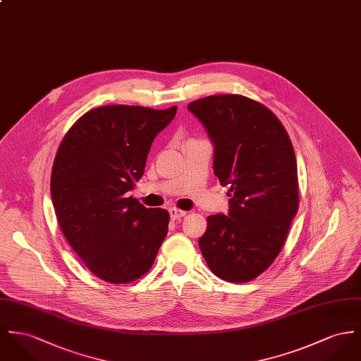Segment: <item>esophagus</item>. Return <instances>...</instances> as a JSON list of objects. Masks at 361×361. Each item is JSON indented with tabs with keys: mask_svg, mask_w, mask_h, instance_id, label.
Wrapping results in <instances>:
<instances>
[{
	"mask_svg": "<svg viewBox=\"0 0 361 361\" xmlns=\"http://www.w3.org/2000/svg\"><path fill=\"white\" fill-rule=\"evenodd\" d=\"M169 214H170V219H171V220H178V219H183V217L187 214V212L178 210V209H176V207H171V209H169Z\"/></svg>",
	"mask_w": 361,
	"mask_h": 361,
	"instance_id": "34e87169",
	"label": "esophagus"
}]
</instances>
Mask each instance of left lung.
Segmentation results:
<instances>
[{
    "instance_id": "obj_1",
    "label": "left lung",
    "mask_w": 361,
    "mask_h": 361,
    "mask_svg": "<svg viewBox=\"0 0 361 361\" xmlns=\"http://www.w3.org/2000/svg\"><path fill=\"white\" fill-rule=\"evenodd\" d=\"M188 110L213 142V170L231 196L228 216L207 217L199 247L216 276L250 281L275 261L298 210L291 140L274 112L245 96H209Z\"/></svg>"
}]
</instances>
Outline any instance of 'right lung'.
<instances>
[{
  "label": "right lung",
  "instance_id": "1",
  "mask_svg": "<svg viewBox=\"0 0 361 361\" xmlns=\"http://www.w3.org/2000/svg\"><path fill=\"white\" fill-rule=\"evenodd\" d=\"M177 107L106 106L83 114L61 141L51 176L56 219L97 278L130 283L149 271L167 235L169 213L147 209L132 191L151 144Z\"/></svg>",
  "mask_w": 361,
  "mask_h": 361
}]
</instances>
